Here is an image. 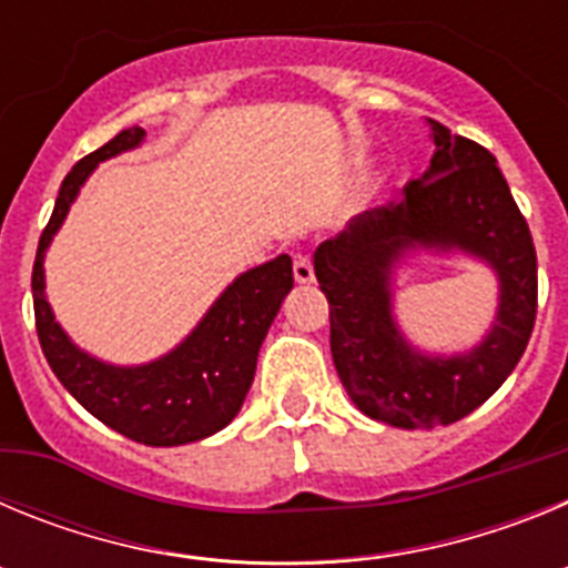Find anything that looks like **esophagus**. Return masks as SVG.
Wrapping results in <instances>:
<instances>
[{
	"mask_svg": "<svg viewBox=\"0 0 568 568\" xmlns=\"http://www.w3.org/2000/svg\"><path fill=\"white\" fill-rule=\"evenodd\" d=\"M293 273H295V281H298V284H313V281H315L313 261H310L307 255H298V258H295Z\"/></svg>",
	"mask_w": 568,
	"mask_h": 568,
	"instance_id": "obj_1",
	"label": "esophagus"
}]
</instances>
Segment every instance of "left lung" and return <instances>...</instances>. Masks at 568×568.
<instances>
[{"label":"left lung","mask_w":568,"mask_h":568,"mask_svg":"<svg viewBox=\"0 0 568 568\" xmlns=\"http://www.w3.org/2000/svg\"><path fill=\"white\" fill-rule=\"evenodd\" d=\"M429 124V170L400 202L355 215L313 258L341 384L361 413L398 429H433L478 409L518 366L538 315V255L495 155ZM413 248H460L499 275L496 324L469 354L426 356L397 329L392 270Z\"/></svg>","instance_id":"obj_1"}]
</instances>
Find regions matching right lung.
I'll return each mask as SVG.
<instances>
[{"label": "right lung", "mask_w": 568, "mask_h": 568, "mask_svg": "<svg viewBox=\"0 0 568 568\" xmlns=\"http://www.w3.org/2000/svg\"><path fill=\"white\" fill-rule=\"evenodd\" d=\"M142 139V128L122 130L64 175L57 207L39 239L30 287L39 344L64 389L93 418L135 444L182 446L215 435L239 415L253 384L261 341L278 315L281 301L293 290V258L278 255L241 273L215 298L199 327L159 361L113 366L79 349L44 298V250L97 164L139 148Z\"/></svg>", "instance_id": "1"}]
</instances>
